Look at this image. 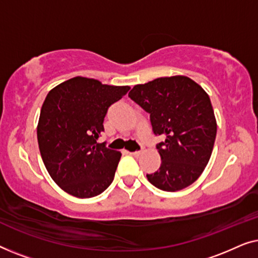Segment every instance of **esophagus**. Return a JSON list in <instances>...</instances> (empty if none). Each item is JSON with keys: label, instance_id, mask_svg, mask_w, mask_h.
<instances>
[{"label": "esophagus", "instance_id": "esophagus-1", "mask_svg": "<svg viewBox=\"0 0 258 258\" xmlns=\"http://www.w3.org/2000/svg\"><path fill=\"white\" fill-rule=\"evenodd\" d=\"M129 154L133 155V156L137 157V156H140L141 154H142V151H129Z\"/></svg>", "mask_w": 258, "mask_h": 258}]
</instances>
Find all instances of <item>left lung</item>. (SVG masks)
<instances>
[{
	"label": "left lung",
	"mask_w": 258,
	"mask_h": 258,
	"mask_svg": "<svg viewBox=\"0 0 258 258\" xmlns=\"http://www.w3.org/2000/svg\"><path fill=\"white\" fill-rule=\"evenodd\" d=\"M129 97L150 115L155 135L164 137L156 146L161 167L147 175L148 181L164 191L192 184L207 167L216 139L209 95L195 81L177 75L137 84Z\"/></svg>",
	"instance_id": "8db88e82"
}]
</instances>
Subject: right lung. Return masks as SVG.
I'll list each match as a JSON object with an SVG mask.
<instances>
[{
  "label": "right lung",
  "mask_w": 258,
  "mask_h": 258,
  "mask_svg": "<svg viewBox=\"0 0 258 258\" xmlns=\"http://www.w3.org/2000/svg\"><path fill=\"white\" fill-rule=\"evenodd\" d=\"M129 89L76 76L48 93L37 124L38 148L50 177L66 192L90 199L111 184L122 154L97 140L108 108Z\"/></svg>",
  "instance_id": "1"
}]
</instances>
